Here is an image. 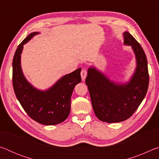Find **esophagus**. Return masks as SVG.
Listing matches in <instances>:
<instances>
[{
    "instance_id": "esophagus-1",
    "label": "esophagus",
    "mask_w": 159,
    "mask_h": 159,
    "mask_svg": "<svg viewBox=\"0 0 159 159\" xmlns=\"http://www.w3.org/2000/svg\"><path fill=\"white\" fill-rule=\"evenodd\" d=\"M80 76H81V79L83 80L85 79L86 76H87V71L85 69H82L81 72H80Z\"/></svg>"
}]
</instances>
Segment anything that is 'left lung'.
<instances>
[{
	"instance_id": "8db88e82",
	"label": "left lung",
	"mask_w": 159,
	"mask_h": 159,
	"mask_svg": "<svg viewBox=\"0 0 159 159\" xmlns=\"http://www.w3.org/2000/svg\"><path fill=\"white\" fill-rule=\"evenodd\" d=\"M124 44L131 45L137 67L130 80L116 83L95 69L90 67L85 83L89 90L94 112L107 123L121 122L133 115L146 95L149 87V72L146 55L139 43L128 31L123 33Z\"/></svg>"
}]
</instances>
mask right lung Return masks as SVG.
Instances as JSON below:
<instances>
[{
	"label": "right lung",
	"mask_w": 159,
	"mask_h": 159,
	"mask_svg": "<svg viewBox=\"0 0 159 159\" xmlns=\"http://www.w3.org/2000/svg\"><path fill=\"white\" fill-rule=\"evenodd\" d=\"M38 32H33L18 45L12 61V85L15 95L21 107L32 119L45 125L60 123L69 116L74 88L81 81L79 68L66 74L49 89L40 90L30 84L21 68L23 45Z\"/></svg>",
	"instance_id": "obj_1"
}]
</instances>
